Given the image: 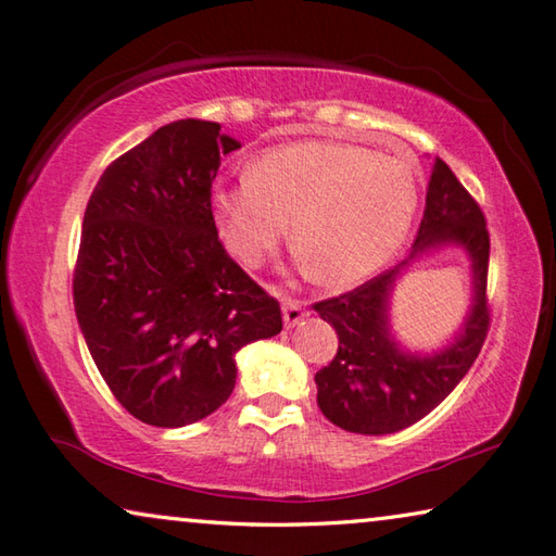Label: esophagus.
Returning a JSON list of instances; mask_svg holds the SVG:
<instances>
[{
  "label": "esophagus",
  "instance_id": "obj_1",
  "mask_svg": "<svg viewBox=\"0 0 556 556\" xmlns=\"http://www.w3.org/2000/svg\"><path fill=\"white\" fill-rule=\"evenodd\" d=\"M281 315H285L287 328H296V325L306 318V308H303V303L296 299H285V303H281Z\"/></svg>",
  "mask_w": 556,
  "mask_h": 556
}]
</instances>
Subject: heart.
Listing matches in <instances>:
<instances>
[{"instance_id": "b5f03b06", "label": "heart", "mask_w": 556, "mask_h": 556, "mask_svg": "<svg viewBox=\"0 0 556 556\" xmlns=\"http://www.w3.org/2000/svg\"><path fill=\"white\" fill-rule=\"evenodd\" d=\"M224 245L255 267L289 231L313 279L350 287L393 260L419 206L407 159L340 141H296L267 149L245 176L212 194Z\"/></svg>"}]
</instances>
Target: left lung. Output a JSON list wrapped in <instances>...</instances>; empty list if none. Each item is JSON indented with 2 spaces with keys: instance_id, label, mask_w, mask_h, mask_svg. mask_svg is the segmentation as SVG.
<instances>
[{
  "instance_id": "left-lung-1",
  "label": "left lung",
  "mask_w": 556,
  "mask_h": 556,
  "mask_svg": "<svg viewBox=\"0 0 556 556\" xmlns=\"http://www.w3.org/2000/svg\"><path fill=\"white\" fill-rule=\"evenodd\" d=\"M445 247L471 263V306L462 328L439 351H409L392 332L389 303L407 266ZM489 233L484 214L441 159L433 161L427 206L409 257L342 296L315 303L337 332V354L315 374L318 407L337 427L383 437L412 427L448 397L480 354L486 328Z\"/></svg>"
}]
</instances>
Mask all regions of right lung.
Instances as JSON below:
<instances>
[{
  "mask_svg": "<svg viewBox=\"0 0 556 556\" xmlns=\"http://www.w3.org/2000/svg\"><path fill=\"white\" fill-rule=\"evenodd\" d=\"M236 149L219 123L176 119L113 161L86 206L76 320L111 393L151 427L210 417L236 354L281 332L279 303L216 233L212 180Z\"/></svg>",
  "mask_w": 556,
  "mask_h": 556,
  "instance_id": "1",
  "label": "right lung"
}]
</instances>
